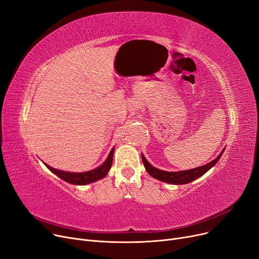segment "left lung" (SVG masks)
Wrapping results in <instances>:
<instances>
[{"instance_id": "left-lung-1", "label": "left lung", "mask_w": 259, "mask_h": 259, "mask_svg": "<svg viewBox=\"0 0 259 259\" xmlns=\"http://www.w3.org/2000/svg\"><path fill=\"white\" fill-rule=\"evenodd\" d=\"M224 151H225V149L221 152V154L219 156H217L215 159H213L212 161L208 162V164L205 166L197 167V168L187 170V171H179V172H168V171L159 170L149 164L148 160L145 158V156L143 154H142V160H143V164H144L147 172L150 174L152 178L159 180L161 182L168 183V184L184 185V184H188V183H191V182L195 181L196 179L200 178L202 174H205L208 170H210L216 164V162L219 161V159L223 155Z\"/></svg>"}]
</instances>
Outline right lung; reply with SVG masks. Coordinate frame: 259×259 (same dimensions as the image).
Here are the masks:
<instances>
[{
    "label": "right lung",
    "instance_id": "right-lung-1",
    "mask_svg": "<svg viewBox=\"0 0 259 259\" xmlns=\"http://www.w3.org/2000/svg\"><path fill=\"white\" fill-rule=\"evenodd\" d=\"M113 151L114 149L110 151L109 153L107 159L105 160V162L103 165H101L99 168L91 170V171H87V172H81V173H72V172H65V171H61V170H57L54 169L48 165H46V167L53 172L54 174H57L60 179H62L63 181L72 184V185H87L90 183H93L95 181H99L108 174V171L110 170L111 165H112V160H113Z\"/></svg>",
    "mask_w": 259,
    "mask_h": 259
}]
</instances>
